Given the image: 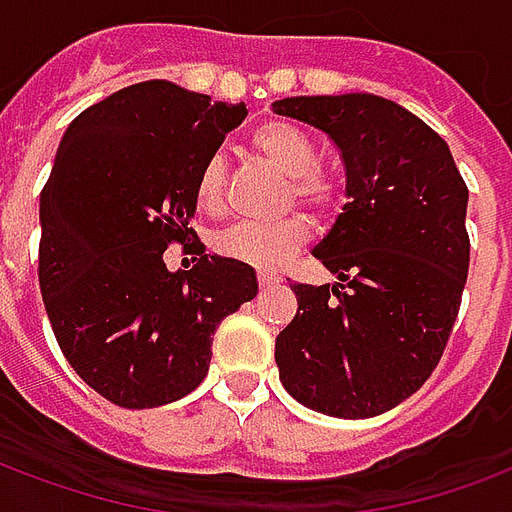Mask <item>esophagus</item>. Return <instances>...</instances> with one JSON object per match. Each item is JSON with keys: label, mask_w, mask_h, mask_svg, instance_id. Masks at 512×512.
Wrapping results in <instances>:
<instances>
[{"label": "esophagus", "mask_w": 512, "mask_h": 512, "mask_svg": "<svg viewBox=\"0 0 512 512\" xmlns=\"http://www.w3.org/2000/svg\"><path fill=\"white\" fill-rule=\"evenodd\" d=\"M276 282H279V276L276 274H266V271H260V274H257V285L260 287H271L276 285Z\"/></svg>", "instance_id": "esophagus-1"}]
</instances>
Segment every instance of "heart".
<instances>
[{"label":"heart","mask_w":512,"mask_h":512,"mask_svg":"<svg viewBox=\"0 0 512 512\" xmlns=\"http://www.w3.org/2000/svg\"><path fill=\"white\" fill-rule=\"evenodd\" d=\"M252 146L290 179V206L298 203L314 217H331L339 211L344 200L342 184L320 170V149L304 130L287 121H271L257 127ZM195 200L206 211L225 206V160L219 154H211L200 165ZM309 236V222L301 214H290L276 222H236L214 238V249L222 257L257 271H276L304 249Z\"/></svg>","instance_id":"obj_1"}]
</instances>
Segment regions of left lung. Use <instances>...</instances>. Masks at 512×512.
<instances>
[{"instance_id":"8db88e82","label":"left lung","mask_w":512,"mask_h":512,"mask_svg":"<svg viewBox=\"0 0 512 512\" xmlns=\"http://www.w3.org/2000/svg\"><path fill=\"white\" fill-rule=\"evenodd\" d=\"M325 132L347 168L344 214L314 249L336 285H290L298 312L276 336L287 393L333 418H374L437 369L469 271L467 198L429 124L374 94L274 102Z\"/></svg>"}]
</instances>
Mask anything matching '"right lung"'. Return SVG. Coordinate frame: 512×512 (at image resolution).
Returning a JSON list of instances; mask_svg holds the SVG:
<instances>
[{"instance_id":"obj_1","label":"right lung","mask_w":512,"mask_h":512,"mask_svg":"<svg viewBox=\"0 0 512 512\" xmlns=\"http://www.w3.org/2000/svg\"><path fill=\"white\" fill-rule=\"evenodd\" d=\"M246 116L168 81H143L75 116L40 195V293L64 358L124 410L198 388L217 325L257 295L255 271L203 255L195 179ZM170 243L198 251L167 271Z\"/></svg>"}]
</instances>
